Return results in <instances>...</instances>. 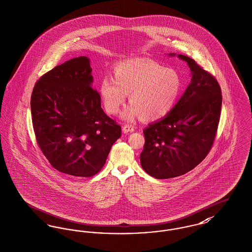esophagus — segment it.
<instances>
[{
  "mask_svg": "<svg viewBox=\"0 0 252 252\" xmlns=\"http://www.w3.org/2000/svg\"><path fill=\"white\" fill-rule=\"evenodd\" d=\"M134 131V127L131 125H124L123 126V132L124 133H128V132H132Z\"/></svg>",
  "mask_w": 252,
  "mask_h": 252,
  "instance_id": "1",
  "label": "esophagus"
}]
</instances>
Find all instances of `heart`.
<instances>
[{
	"label": "heart",
	"instance_id": "heart-1",
	"mask_svg": "<svg viewBox=\"0 0 252 252\" xmlns=\"http://www.w3.org/2000/svg\"><path fill=\"white\" fill-rule=\"evenodd\" d=\"M182 89V77L175 69L152 60L130 59L114 65L113 78H103L99 92L109 114L118 113L129 93L130 104L123 112V118L157 121L172 110Z\"/></svg>",
	"mask_w": 252,
	"mask_h": 252
}]
</instances>
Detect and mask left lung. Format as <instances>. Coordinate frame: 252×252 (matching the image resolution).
Segmentation results:
<instances>
[{
	"label": "left lung",
	"mask_w": 252,
	"mask_h": 252,
	"mask_svg": "<svg viewBox=\"0 0 252 252\" xmlns=\"http://www.w3.org/2000/svg\"><path fill=\"white\" fill-rule=\"evenodd\" d=\"M177 57L189 64L190 84L165 117L144 129L141 165L156 179L184 175L201 163L212 147L221 114L222 94L216 79L191 58Z\"/></svg>",
	"instance_id": "left-lung-1"
}]
</instances>
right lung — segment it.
Masks as SVG:
<instances>
[{
  "label": "right lung",
  "instance_id": "add662e5",
  "mask_svg": "<svg viewBox=\"0 0 252 252\" xmlns=\"http://www.w3.org/2000/svg\"><path fill=\"white\" fill-rule=\"evenodd\" d=\"M90 60L66 61L36 83L30 107L36 140L48 162L63 173L91 177L104 166L121 126L101 107L92 89Z\"/></svg>",
  "mask_w": 252,
  "mask_h": 252
}]
</instances>
